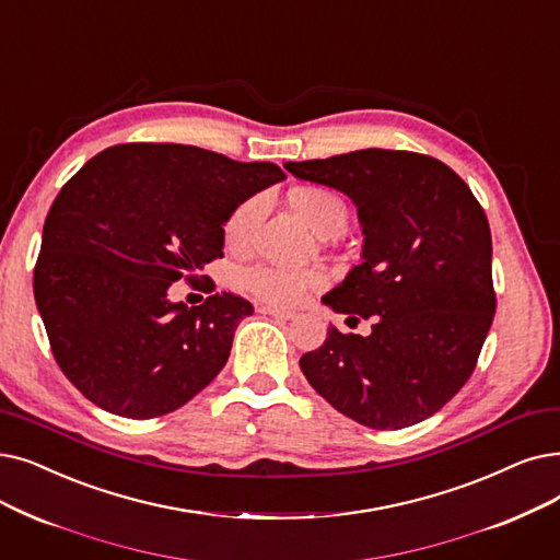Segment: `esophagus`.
Wrapping results in <instances>:
<instances>
[{
	"instance_id": "1",
	"label": "esophagus",
	"mask_w": 560,
	"mask_h": 560,
	"mask_svg": "<svg viewBox=\"0 0 560 560\" xmlns=\"http://www.w3.org/2000/svg\"><path fill=\"white\" fill-rule=\"evenodd\" d=\"M258 311L265 313V315H272V318H279V320H293L295 318V311L279 308V306H260Z\"/></svg>"
}]
</instances>
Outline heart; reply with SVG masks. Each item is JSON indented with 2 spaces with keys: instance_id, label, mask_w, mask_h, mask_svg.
Masks as SVG:
<instances>
[{
  "instance_id": "b5f03b06",
  "label": "heart",
  "mask_w": 560,
  "mask_h": 560,
  "mask_svg": "<svg viewBox=\"0 0 560 560\" xmlns=\"http://www.w3.org/2000/svg\"><path fill=\"white\" fill-rule=\"evenodd\" d=\"M295 212L302 222L315 233H325L329 229L343 231L348 224V208L336 194L325 189H298L293 197ZM262 217V201L254 199L240 206L226 224V242L231 247H247L256 226ZM245 283L254 295L272 304H298L306 290L318 288L323 275L315 270H295V267H277V265H258L245 275Z\"/></svg>"
}]
</instances>
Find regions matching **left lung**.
<instances>
[{"label":"left lung","instance_id":"left-lung-1","mask_svg":"<svg viewBox=\"0 0 560 560\" xmlns=\"http://www.w3.org/2000/svg\"><path fill=\"white\" fill-rule=\"evenodd\" d=\"M295 178L343 191L357 206L361 262L323 298L369 336L340 334L300 359L340 415L400 430L440 411L471 377L494 320L492 235L480 203L451 166L363 149L285 162Z\"/></svg>","mask_w":560,"mask_h":560}]
</instances>
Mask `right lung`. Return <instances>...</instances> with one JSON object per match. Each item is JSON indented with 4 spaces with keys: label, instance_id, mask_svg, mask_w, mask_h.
Here are the masks:
<instances>
[{
    "label": "right lung",
    "instance_id": "add662e5",
    "mask_svg": "<svg viewBox=\"0 0 560 560\" xmlns=\"http://www.w3.org/2000/svg\"><path fill=\"white\" fill-rule=\"evenodd\" d=\"M285 180L272 162H237L183 143H124L89 160L43 226L34 298L63 375L126 419L168 415L224 369L254 306L214 293L168 300L224 254V226L254 194Z\"/></svg>",
    "mask_w": 560,
    "mask_h": 560
}]
</instances>
